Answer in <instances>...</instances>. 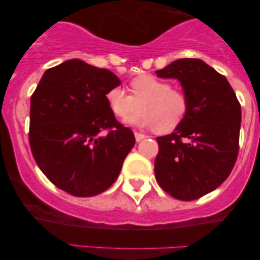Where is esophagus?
Returning <instances> with one entry per match:
<instances>
[{
    "mask_svg": "<svg viewBox=\"0 0 260 260\" xmlns=\"http://www.w3.org/2000/svg\"><path fill=\"white\" fill-rule=\"evenodd\" d=\"M135 138H136L137 142H140L143 140V138H145V135L141 134V133H135Z\"/></svg>",
    "mask_w": 260,
    "mask_h": 260,
    "instance_id": "esophagus-1",
    "label": "esophagus"
}]
</instances>
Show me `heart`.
Wrapping results in <instances>:
<instances>
[{
	"mask_svg": "<svg viewBox=\"0 0 260 260\" xmlns=\"http://www.w3.org/2000/svg\"><path fill=\"white\" fill-rule=\"evenodd\" d=\"M129 94L116 86L106 92V102L113 115L127 119L139 112L140 115L127 120L129 124L143 127H155L158 133L175 130L186 118L189 110L187 94L172 84L152 74H141L129 83Z\"/></svg>",
	"mask_w": 260,
	"mask_h": 260,
	"instance_id": "heart-1",
	"label": "heart"
}]
</instances>
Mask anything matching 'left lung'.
Returning a JSON list of instances; mask_svg holds the SVG:
<instances>
[{"mask_svg": "<svg viewBox=\"0 0 260 260\" xmlns=\"http://www.w3.org/2000/svg\"><path fill=\"white\" fill-rule=\"evenodd\" d=\"M156 74L179 80L189 101L175 131L156 138V180L177 200H197L216 189L236 165L240 103L225 76L200 59L175 60Z\"/></svg>", "mask_w": 260, "mask_h": 260, "instance_id": "1", "label": "left lung"}]
</instances>
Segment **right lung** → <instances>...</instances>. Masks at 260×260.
Wrapping results in <instances>:
<instances>
[{"label": "right lung", "instance_id": "obj_1", "mask_svg": "<svg viewBox=\"0 0 260 260\" xmlns=\"http://www.w3.org/2000/svg\"><path fill=\"white\" fill-rule=\"evenodd\" d=\"M119 84L111 71L72 59L46 71L31 94V154L47 179L74 197L111 187L135 145L106 102Z\"/></svg>", "mask_w": 260, "mask_h": 260}]
</instances>
